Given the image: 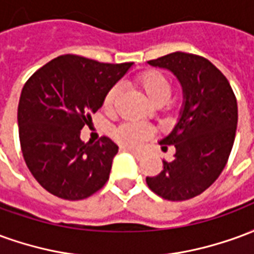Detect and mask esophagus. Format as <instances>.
<instances>
[{
    "label": "esophagus",
    "instance_id": "1",
    "mask_svg": "<svg viewBox=\"0 0 254 254\" xmlns=\"http://www.w3.org/2000/svg\"><path fill=\"white\" fill-rule=\"evenodd\" d=\"M122 151H127V152H129V154H132L134 158H137V159H140L141 158V154L140 152H137V151H134V149L132 148H121Z\"/></svg>",
    "mask_w": 254,
    "mask_h": 254
}]
</instances>
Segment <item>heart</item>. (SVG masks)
I'll use <instances>...</instances> for the list:
<instances>
[{
	"label": "heart",
	"instance_id": "b5f03b06",
	"mask_svg": "<svg viewBox=\"0 0 254 254\" xmlns=\"http://www.w3.org/2000/svg\"><path fill=\"white\" fill-rule=\"evenodd\" d=\"M134 83L138 88L143 91L149 102L154 105H163L170 98L171 80L165 73L155 69H149L140 73ZM120 94V87L113 85L105 95L103 99V109L111 111L116 103L117 96ZM113 138L117 143L121 144L127 148H140L145 141L154 136V130L147 125L136 124V122H124L121 125L113 129Z\"/></svg>",
	"mask_w": 254,
	"mask_h": 254
}]
</instances>
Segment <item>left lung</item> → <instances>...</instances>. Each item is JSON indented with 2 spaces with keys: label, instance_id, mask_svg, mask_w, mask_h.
Returning a JSON list of instances; mask_svg holds the SVG:
<instances>
[{
  "label": "left lung",
  "instance_id": "8db88e82",
  "mask_svg": "<svg viewBox=\"0 0 254 254\" xmlns=\"http://www.w3.org/2000/svg\"><path fill=\"white\" fill-rule=\"evenodd\" d=\"M176 74L184 89V109L162 149L176 147V158L163 160L158 176L147 177L151 190L170 201L201 194L229 160L238 122V106L229 80L207 58L176 52L148 61Z\"/></svg>",
  "mask_w": 254,
  "mask_h": 254
}]
</instances>
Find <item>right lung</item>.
Wrapping results in <instances>:
<instances>
[{
    "label": "right lung",
    "mask_w": 254,
    "mask_h": 254,
    "mask_svg": "<svg viewBox=\"0 0 254 254\" xmlns=\"http://www.w3.org/2000/svg\"><path fill=\"white\" fill-rule=\"evenodd\" d=\"M130 66L65 54L27 80L17 109L20 145L31 174L49 193L76 201L105 187L118 147L109 137L83 143L80 130Z\"/></svg>",
    "instance_id": "1"
}]
</instances>
